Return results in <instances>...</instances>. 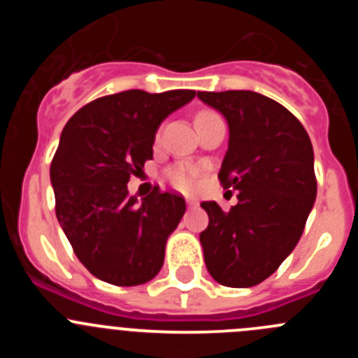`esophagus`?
Listing matches in <instances>:
<instances>
[{
	"instance_id": "34e87169",
	"label": "esophagus",
	"mask_w": 358,
	"mask_h": 358,
	"mask_svg": "<svg viewBox=\"0 0 358 358\" xmlns=\"http://www.w3.org/2000/svg\"><path fill=\"white\" fill-rule=\"evenodd\" d=\"M186 204H188L189 208H195L197 206V201H195L194 197H186Z\"/></svg>"
}]
</instances>
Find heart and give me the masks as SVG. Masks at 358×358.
<instances>
[{"label":"heart","mask_w":358,"mask_h":358,"mask_svg":"<svg viewBox=\"0 0 358 358\" xmlns=\"http://www.w3.org/2000/svg\"><path fill=\"white\" fill-rule=\"evenodd\" d=\"M213 110H201L195 120L202 118V116L211 115ZM166 179L170 181V185L176 186L177 189H192L195 186V172L189 166H173L166 172Z\"/></svg>","instance_id":"1"}]
</instances>
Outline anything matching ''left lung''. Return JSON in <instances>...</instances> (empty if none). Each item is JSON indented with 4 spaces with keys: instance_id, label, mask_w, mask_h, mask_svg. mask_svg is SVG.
Instances as JSON below:
<instances>
[{
    "instance_id": "left-lung-1",
    "label": "left lung",
    "mask_w": 358,
    "mask_h": 358,
    "mask_svg": "<svg viewBox=\"0 0 358 358\" xmlns=\"http://www.w3.org/2000/svg\"><path fill=\"white\" fill-rule=\"evenodd\" d=\"M197 96L226 116L229 147L218 181L238 189L229 211L201 204L210 217L201 233L204 262L220 285L255 287L301 238L317 194L314 148L301 122L273 98L255 91Z\"/></svg>"
}]
</instances>
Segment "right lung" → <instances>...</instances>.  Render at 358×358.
Wrapping results in <instances>:
<instances>
[{"mask_svg":"<svg viewBox=\"0 0 358 358\" xmlns=\"http://www.w3.org/2000/svg\"><path fill=\"white\" fill-rule=\"evenodd\" d=\"M194 96L192 90L107 94L85 103L62 129L50 166L55 213L77 258L98 280L141 285L163 267L185 199L154 186L138 202L127 182L152 159L159 123Z\"/></svg>","mask_w":358,"mask_h":358,"instance_id":"right-lung-1","label":"right lung"}]
</instances>
